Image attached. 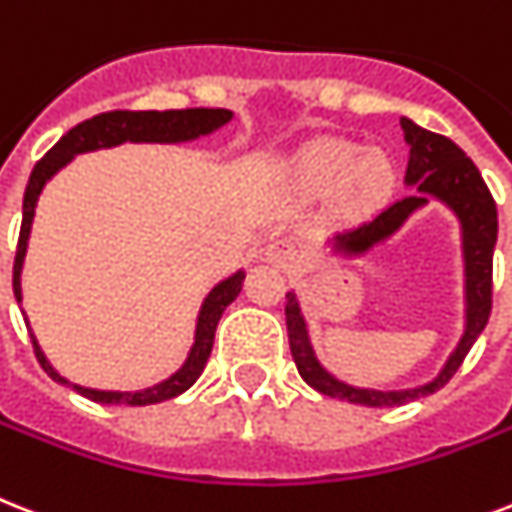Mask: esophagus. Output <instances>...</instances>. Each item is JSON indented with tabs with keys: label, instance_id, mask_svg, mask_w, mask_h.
<instances>
[{
	"label": "esophagus",
	"instance_id": "1",
	"mask_svg": "<svg viewBox=\"0 0 512 512\" xmlns=\"http://www.w3.org/2000/svg\"><path fill=\"white\" fill-rule=\"evenodd\" d=\"M263 260L270 265H276V268L292 270L302 263V255H299V249L294 247L292 242H286V239H276V242H270L268 247L263 249Z\"/></svg>",
	"mask_w": 512,
	"mask_h": 512
}]
</instances>
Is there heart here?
<instances>
[{
	"label": "heart",
	"mask_w": 512,
	"mask_h": 512,
	"mask_svg": "<svg viewBox=\"0 0 512 512\" xmlns=\"http://www.w3.org/2000/svg\"><path fill=\"white\" fill-rule=\"evenodd\" d=\"M294 173L305 189L331 191L344 184L357 199L378 197L392 176L381 152H363L350 141L318 144L299 157Z\"/></svg>",
	"instance_id": "b5f03b06"
}]
</instances>
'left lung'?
<instances>
[{
  "label": "left lung",
  "mask_w": 512,
  "mask_h": 512,
  "mask_svg": "<svg viewBox=\"0 0 512 512\" xmlns=\"http://www.w3.org/2000/svg\"><path fill=\"white\" fill-rule=\"evenodd\" d=\"M400 126L405 131L407 147H410L405 184L415 186L418 194L397 199L394 205L381 210L373 220L352 228V231L336 234L334 239H328V244L334 249V255L357 257L368 252L373 244L389 239L394 231H400L402 223L415 210L429 205V199L450 207L455 218L460 220V242H463L465 328L458 347L442 365V371L436 373V378H431L429 384L413 386V389H392V392L344 384L334 373H328L321 360L315 357L297 294H286L289 347H292L299 376L305 378L315 392L365 407L405 405V402H413L418 397H426V394L442 389L463 365L465 355L473 347V342L479 339L486 321H489V313H492V257L494 244H497V205H494L492 194L486 189L479 168L473 165L471 157H465V152L455 141L415 126L410 118H400Z\"/></svg>",
  "instance_id": "8db88e82"
}]
</instances>
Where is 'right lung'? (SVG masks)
Segmentation results:
<instances>
[{
    "mask_svg": "<svg viewBox=\"0 0 512 512\" xmlns=\"http://www.w3.org/2000/svg\"><path fill=\"white\" fill-rule=\"evenodd\" d=\"M234 118L231 110H220V107H191V110H112L94 115V118L83 120L76 128H70L68 134L62 136L47 155L41 157L33 168L31 178H28L26 197H23V223H20V239L18 252H15V265H12V292L15 299H23V289H20V273H23V260H26L28 236H31L33 213H36V202H39L41 189L47 186L49 178L60 168H65L70 160L81 152H94V149L118 147L123 141H155V144H178V141H191L199 136H207L218 131L220 126H226L228 120ZM244 284V270H236L234 276L223 278L218 286H213V292L207 294L197 315V331H194V344H191L186 363L178 368L176 373L160 384L149 386V389H139V392H102V389H89V386L70 384L68 378H62L49 365L47 355L41 352L36 336L31 334L33 350L39 357L41 368L57 381V384L73 386L78 394L89 397L91 402L99 405H155V402L173 400L178 394H184L199 376L205 371L207 357L213 352L215 328H218L220 315L226 310ZM28 326V318H26Z\"/></svg>",
    "mask_w": 512,
    "mask_h": 512,
    "instance_id": "right-lung-1",
    "label": "right lung"
}]
</instances>
